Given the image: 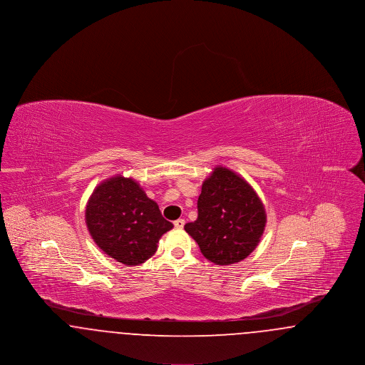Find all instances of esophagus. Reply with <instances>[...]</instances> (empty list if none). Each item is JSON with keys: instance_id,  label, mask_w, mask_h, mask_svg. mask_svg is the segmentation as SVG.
Segmentation results:
<instances>
[{"instance_id": "1", "label": "esophagus", "mask_w": 365, "mask_h": 365, "mask_svg": "<svg viewBox=\"0 0 365 365\" xmlns=\"http://www.w3.org/2000/svg\"><path fill=\"white\" fill-rule=\"evenodd\" d=\"M174 226L176 227V228H183V226H185V220H183V219L175 220Z\"/></svg>"}]
</instances>
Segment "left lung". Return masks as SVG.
<instances>
[{
    "label": "left lung",
    "instance_id": "8db88e82",
    "mask_svg": "<svg viewBox=\"0 0 365 365\" xmlns=\"http://www.w3.org/2000/svg\"><path fill=\"white\" fill-rule=\"evenodd\" d=\"M197 208V220L185 225V230L209 261L240 262L260 242L267 223L260 197L226 167H216L204 180Z\"/></svg>",
    "mask_w": 365,
    "mask_h": 365
}]
</instances>
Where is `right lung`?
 I'll return each mask as SVG.
<instances>
[{
  "label": "right lung",
  "instance_id": "obj_1",
  "mask_svg": "<svg viewBox=\"0 0 365 365\" xmlns=\"http://www.w3.org/2000/svg\"><path fill=\"white\" fill-rule=\"evenodd\" d=\"M85 217L97 246L124 265H138L152 257L161 235L174 227L138 183L122 175L94 189Z\"/></svg>",
  "mask_w": 365,
  "mask_h": 365
}]
</instances>
